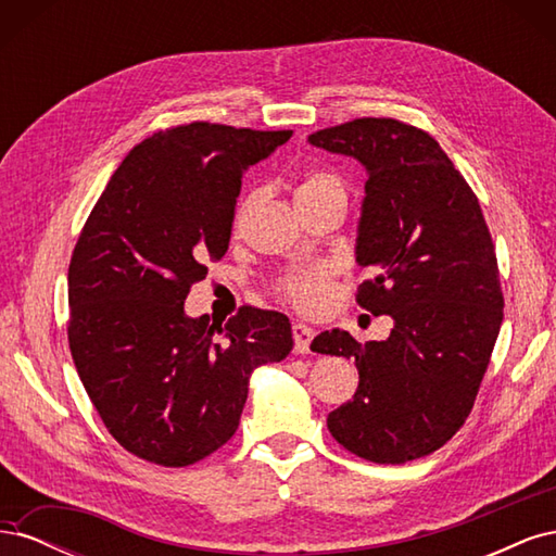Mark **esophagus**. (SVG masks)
I'll return each mask as SVG.
<instances>
[{
	"mask_svg": "<svg viewBox=\"0 0 556 556\" xmlns=\"http://www.w3.org/2000/svg\"><path fill=\"white\" fill-rule=\"evenodd\" d=\"M315 331L304 325V323H294L292 325V339H294V350L299 352V355H306V352L311 350V341H313Z\"/></svg>",
	"mask_w": 556,
	"mask_h": 556,
	"instance_id": "esophagus-1",
	"label": "esophagus"
}]
</instances>
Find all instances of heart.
<instances>
[{"label": "heart", "mask_w": 556, "mask_h": 556, "mask_svg": "<svg viewBox=\"0 0 556 556\" xmlns=\"http://www.w3.org/2000/svg\"><path fill=\"white\" fill-rule=\"evenodd\" d=\"M327 192H343L341 178L327 172L308 174L296 188V197L311 194H327ZM280 294L290 304L304 313H317L327 306L329 301V268L327 266H311L304 271H294L280 282Z\"/></svg>", "instance_id": "1"}]
</instances>
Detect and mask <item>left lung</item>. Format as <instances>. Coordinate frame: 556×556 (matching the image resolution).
Segmentation results:
<instances>
[{
    "instance_id": "left-lung-1",
    "label": "left lung",
    "mask_w": 556,
    "mask_h": 556,
    "mask_svg": "<svg viewBox=\"0 0 556 556\" xmlns=\"http://www.w3.org/2000/svg\"><path fill=\"white\" fill-rule=\"evenodd\" d=\"M308 141L366 169L355 255L374 278L357 304L394 319L384 341L364 345L341 329L315 336L311 350L355 359L359 371L355 396L327 427L368 462L427 457L466 422L503 323L478 197L439 141L392 117H359Z\"/></svg>"
}]
</instances>
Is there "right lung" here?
<instances>
[{"label": "right lung", "mask_w": 556, "mask_h": 556, "mask_svg": "<svg viewBox=\"0 0 556 556\" xmlns=\"http://www.w3.org/2000/svg\"><path fill=\"white\" fill-rule=\"evenodd\" d=\"M290 129L190 123L134 146L70 264V348L113 439L160 466H190L239 429L250 376L294 345L288 315L243 306L227 325L182 304L220 260L248 166Z\"/></svg>", "instance_id": "1"}]
</instances>
